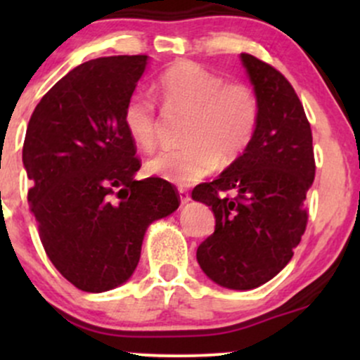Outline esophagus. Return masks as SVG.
Listing matches in <instances>:
<instances>
[{"instance_id":"34e87169","label":"esophagus","mask_w":360,"mask_h":360,"mask_svg":"<svg viewBox=\"0 0 360 360\" xmlns=\"http://www.w3.org/2000/svg\"><path fill=\"white\" fill-rule=\"evenodd\" d=\"M179 200L181 205H188L191 201V196H189V193L186 189H179Z\"/></svg>"}]
</instances>
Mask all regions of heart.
Masks as SVG:
<instances>
[{
	"label": "heart",
	"instance_id": "b5f03b06",
	"mask_svg": "<svg viewBox=\"0 0 360 360\" xmlns=\"http://www.w3.org/2000/svg\"><path fill=\"white\" fill-rule=\"evenodd\" d=\"M164 110L189 113L183 148H169L152 157L147 172L174 184H193L233 160L254 137L259 120L255 93L242 82H225L203 65L177 62L155 84ZM123 125L140 148L150 150L159 134L155 105L147 94L134 93L123 110Z\"/></svg>",
	"mask_w": 360,
	"mask_h": 360
}]
</instances>
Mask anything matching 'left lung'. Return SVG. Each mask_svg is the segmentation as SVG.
<instances>
[{"instance_id":"8db88e82","label":"left lung","mask_w":360,"mask_h":360,"mask_svg":"<svg viewBox=\"0 0 360 360\" xmlns=\"http://www.w3.org/2000/svg\"><path fill=\"white\" fill-rule=\"evenodd\" d=\"M240 60L259 101L254 137L191 198L214 214V232L198 247V264L218 286L245 291L279 274L301 242L315 159L311 128L286 77L249 53H240ZM225 191L236 198L217 194Z\"/></svg>"}]
</instances>
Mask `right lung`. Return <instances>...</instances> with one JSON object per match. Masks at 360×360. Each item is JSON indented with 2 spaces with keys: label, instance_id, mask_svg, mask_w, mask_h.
Wrapping results in <instances>:
<instances>
[{
  "label": "right lung",
  "instance_id": "obj_1",
  "mask_svg": "<svg viewBox=\"0 0 360 360\" xmlns=\"http://www.w3.org/2000/svg\"><path fill=\"white\" fill-rule=\"evenodd\" d=\"M147 64L148 56L84 62L52 86L28 122L30 212L51 262L81 291L127 283L148 225L179 206L167 181L135 179L140 160L123 110Z\"/></svg>",
  "mask_w": 360,
  "mask_h": 360
}]
</instances>
